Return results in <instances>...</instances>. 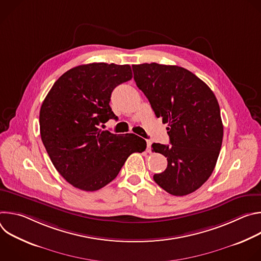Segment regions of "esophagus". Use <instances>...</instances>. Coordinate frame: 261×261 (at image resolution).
<instances>
[{
	"label": "esophagus",
	"mask_w": 261,
	"mask_h": 261,
	"mask_svg": "<svg viewBox=\"0 0 261 261\" xmlns=\"http://www.w3.org/2000/svg\"><path fill=\"white\" fill-rule=\"evenodd\" d=\"M151 146H152V142L150 140H146V151L147 153H151Z\"/></svg>",
	"instance_id": "1"
}]
</instances>
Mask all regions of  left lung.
I'll return each instance as SVG.
<instances>
[{"label":"left lung","mask_w":261,"mask_h":261,"mask_svg":"<svg viewBox=\"0 0 261 261\" xmlns=\"http://www.w3.org/2000/svg\"><path fill=\"white\" fill-rule=\"evenodd\" d=\"M134 81L157 118L168 124L170 145L153 143L167 158L154 180L174 196L190 194L211 176L221 150L223 124L213 91L189 70L157 63L132 66Z\"/></svg>","instance_id":"8db88e82"}]
</instances>
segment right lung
Listing matches in <instances>:
<instances>
[{
  "label": "right lung",
  "mask_w": 261,
  "mask_h": 261,
  "mask_svg": "<svg viewBox=\"0 0 261 261\" xmlns=\"http://www.w3.org/2000/svg\"><path fill=\"white\" fill-rule=\"evenodd\" d=\"M132 79L129 65L92 63L74 67L54 84L39 116L40 134L59 173L73 187L96 191L117 177L141 137L98 128L115 119L109 106L116 87Z\"/></svg>",
  "instance_id": "1"
}]
</instances>
